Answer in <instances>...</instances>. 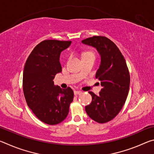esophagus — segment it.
Listing matches in <instances>:
<instances>
[{
    "mask_svg": "<svg viewBox=\"0 0 154 154\" xmlns=\"http://www.w3.org/2000/svg\"><path fill=\"white\" fill-rule=\"evenodd\" d=\"M82 93V92H81V91H78V90H75L74 91L75 95H79Z\"/></svg>",
    "mask_w": 154,
    "mask_h": 154,
    "instance_id": "esophagus-1",
    "label": "esophagus"
}]
</instances>
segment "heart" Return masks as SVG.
Returning <instances> with one entry per match:
<instances>
[{"label":"heart","instance_id":"1","mask_svg":"<svg viewBox=\"0 0 154 154\" xmlns=\"http://www.w3.org/2000/svg\"><path fill=\"white\" fill-rule=\"evenodd\" d=\"M89 55H92V56H94L93 55V54L92 53V52H85L84 54H83V56H89Z\"/></svg>","mask_w":154,"mask_h":154}]
</instances>
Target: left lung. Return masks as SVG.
<instances>
[{
    "label": "left lung",
    "mask_w": 154,
    "mask_h": 154,
    "mask_svg": "<svg viewBox=\"0 0 154 154\" xmlns=\"http://www.w3.org/2000/svg\"><path fill=\"white\" fill-rule=\"evenodd\" d=\"M82 42L96 49L100 64L96 71L103 87L99 95L89 92L92 100L85 106L88 116L98 123L113 119L123 107L130 88V74L126 60L113 41L105 36H94Z\"/></svg>",
    "instance_id": "1"
}]
</instances>
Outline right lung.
Instances as JSON below:
<instances>
[{"label": "right lung", "mask_w": 154, "mask_h": 154, "mask_svg": "<svg viewBox=\"0 0 154 154\" xmlns=\"http://www.w3.org/2000/svg\"><path fill=\"white\" fill-rule=\"evenodd\" d=\"M71 41L45 40L28 56L23 72V90L27 105L36 118L49 125L60 123L66 118L74 97L71 88L62 89L54 79L62 71L61 52Z\"/></svg>", "instance_id": "right-lung-1"}]
</instances>
